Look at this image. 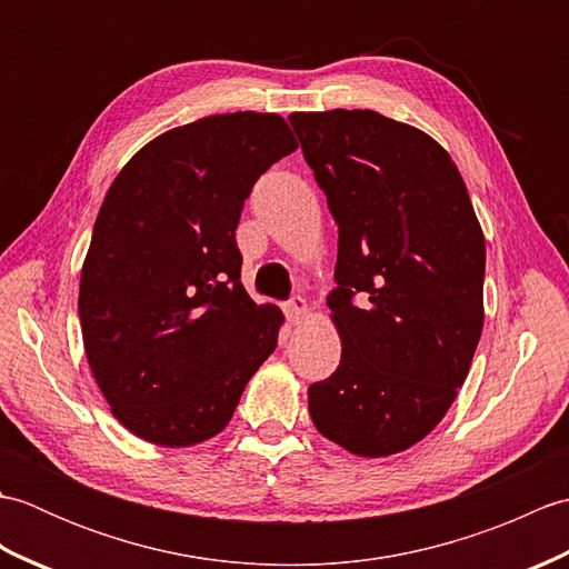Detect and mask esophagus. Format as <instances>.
<instances>
[{
	"label": "esophagus",
	"mask_w": 569,
	"mask_h": 569,
	"mask_svg": "<svg viewBox=\"0 0 569 569\" xmlns=\"http://www.w3.org/2000/svg\"><path fill=\"white\" fill-rule=\"evenodd\" d=\"M283 310H286V318L291 320L293 325H298L300 320L306 318V312H308V303L300 296H293L291 300H288V303L283 306Z\"/></svg>",
	"instance_id": "1"
}]
</instances>
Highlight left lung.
<instances>
[{
  "label": "left lung",
  "mask_w": 569,
  "mask_h": 569,
  "mask_svg": "<svg viewBox=\"0 0 569 569\" xmlns=\"http://www.w3.org/2000/svg\"><path fill=\"white\" fill-rule=\"evenodd\" d=\"M288 122L340 227L328 306L342 357L308 389L310 418L352 455L403 452L467 379L485 325V234L450 153L426 131L371 110Z\"/></svg>",
  "instance_id": "obj_1"
}]
</instances>
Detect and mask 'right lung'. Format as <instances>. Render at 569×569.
Here are the masks:
<instances>
[{"label": "right lung", "mask_w": 569, "mask_h": 569, "mask_svg": "<svg viewBox=\"0 0 569 569\" xmlns=\"http://www.w3.org/2000/svg\"><path fill=\"white\" fill-rule=\"evenodd\" d=\"M286 119L212 114L119 171L80 273V328L114 418L141 440L214 438L278 342L283 312L241 286L234 239L259 176L293 153Z\"/></svg>", "instance_id": "add662e5"}]
</instances>
